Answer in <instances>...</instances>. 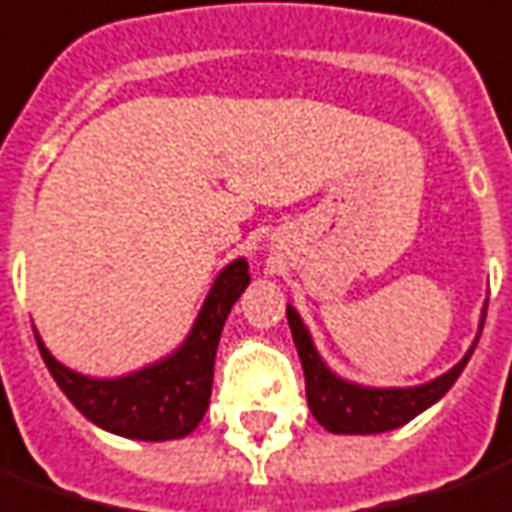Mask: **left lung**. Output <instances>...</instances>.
I'll return each instance as SVG.
<instances>
[{
  "mask_svg": "<svg viewBox=\"0 0 512 512\" xmlns=\"http://www.w3.org/2000/svg\"><path fill=\"white\" fill-rule=\"evenodd\" d=\"M485 311H488V303L482 306L477 339L482 333ZM286 320H289V328H292V339H295L297 355H300V364H303V375H306L308 408L325 430L339 433V436H372V433H389V430H397L402 424H408L413 416H419L430 405H436L455 386V380L460 378L463 366L469 364L471 353L477 347V339H474L469 353L463 355L458 364L444 375H438L436 380L422 383V386L378 389V386H361V383H353V380H344L342 375H336L331 366L322 361V355L317 353V344L311 339L306 322L300 320L297 308L286 306Z\"/></svg>",
  "mask_w": 512,
  "mask_h": 512,
  "instance_id": "8db88e82",
  "label": "left lung"
}]
</instances>
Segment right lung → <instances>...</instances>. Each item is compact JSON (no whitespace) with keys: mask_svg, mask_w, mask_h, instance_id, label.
<instances>
[{"mask_svg":"<svg viewBox=\"0 0 512 512\" xmlns=\"http://www.w3.org/2000/svg\"><path fill=\"white\" fill-rule=\"evenodd\" d=\"M248 262L226 264L206 295L187 339L165 358L121 378H88L54 358L35 331L52 378L76 411L101 430L137 441H173L201 424L215 378V355L231 306L248 289Z\"/></svg>","mask_w":512,"mask_h":512,"instance_id":"add662e5","label":"right lung"}]
</instances>
